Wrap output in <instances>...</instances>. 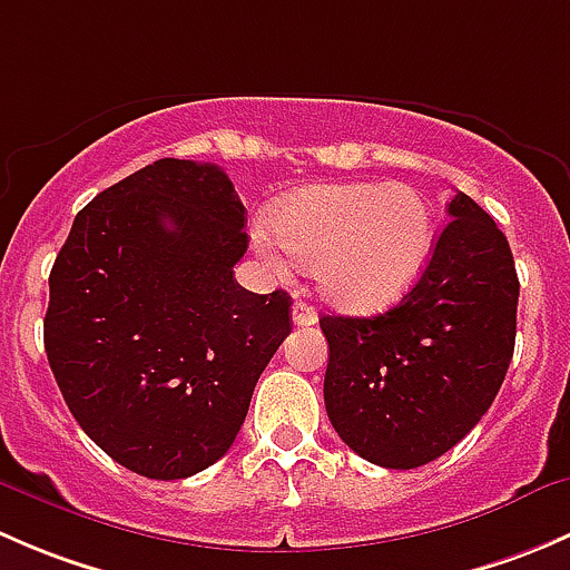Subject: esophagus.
Masks as SVG:
<instances>
[{
  "label": "esophagus",
  "instance_id": "obj_1",
  "mask_svg": "<svg viewBox=\"0 0 570 570\" xmlns=\"http://www.w3.org/2000/svg\"><path fill=\"white\" fill-rule=\"evenodd\" d=\"M292 322H295L297 327H308V325H314V322H317V312H314L312 306H308V303H295V306H292Z\"/></svg>",
  "mask_w": 570,
  "mask_h": 570
}]
</instances>
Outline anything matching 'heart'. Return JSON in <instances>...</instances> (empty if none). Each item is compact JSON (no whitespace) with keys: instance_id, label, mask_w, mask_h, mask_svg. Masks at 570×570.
Returning a JSON list of instances; mask_svg holds the SVG:
<instances>
[{"instance_id":"1","label":"heart","mask_w":570,"mask_h":570,"mask_svg":"<svg viewBox=\"0 0 570 570\" xmlns=\"http://www.w3.org/2000/svg\"><path fill=\"white\" fill-rule=\"evenodd\" d=\"M275 243L314 267L320 292L347 312H377L419 278L433 250V212L402 181L325 184L292 193L269 212ZM258 248L278 262L273 239Z\"/></svg>"}]
</instances>
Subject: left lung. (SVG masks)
Segmentation results:
<instances>
[{
    "label": "left lung",
    "instance_id": "8db88e82",
    "mask_svg": "<svg viewBox=\"0 0 570 570\" xmlns=\"http://www.w3.org/2000/svg\"><path fill=\"white\" fill-rule=\"evenodd\" d=\"M400 306L320 320L325 411L364 461L416 469L485 416L515 347L519 275L508 237L465 193Z\"/></svg>",
    "mask_w": 570,
    "mask_h": 570
}]
</instances>
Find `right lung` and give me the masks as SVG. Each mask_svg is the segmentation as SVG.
<instances>
[{"label":"right lung","instance_id":"right-lung-1","mask_svg":"<svg viewBox=\"0 0 570 570\" xmlns=\"http://www.w3.org/2000/svg\"><path fill=\"white\" fill-rule=\"evenodd\" d=\"M248 217L217 165L157 159L96 195L49 275L43 344L68 411L148 480H184L237 439L292 301L243 289Z\"/></svg>","mask_w":570,"mask_h":570}]
</instances>
